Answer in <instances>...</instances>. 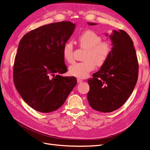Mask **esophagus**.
<instances>
[{"label":"esophagus","instance_id":"esophagus-1","mask_svg":"<svg viewBox=\"0 0 150 150\" xmlns=\"http://www.w3.org/2000/svg\"><path fill=\"white\" fill-rule=\"evenodd\" d=\"M77 82H78V83H81V82H83V80L80 78H78L77 79Z\"/></svg>","mask_w":150,"mask_h":150}]
</instances>
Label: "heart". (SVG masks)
<instances>
[{
    "mask_svg": "<svg viewBox=\"0 0 150 150\" xmlns=\"http://www.w3.org/2000/svg\"><path fill=\"white\" fill-rule=\"evenodd\" d=\"M81 47L86 49L84 61L74 63L69 67V74L78 78H85L90 72L95 69L96 64L103 65L110 56L111 48L109 42L102 41L101 38L95 32L88 30L81 34L78 38ZM73 45L66 42L62 47V54L64 60L69 63L74 61Z\"/></svg>",
    "mask_w": 150,
    "mask_h": 150,
    "instance_id": "b5f03b06",
    "label": "heart"
}]
</instances>
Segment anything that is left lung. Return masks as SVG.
<instances>
[{"instance_id": "1", "label": "left lung", "mask_w": 150, "mask_h": 150, "mask_svg": "<svg viewBox=\"0 0 150 150\" xmlns=\"http://www.w3.org/2000/svg\"><path fill=\"white\" fill-rule=\"evenodd\" d=\"M110 39L112 45L110 56L100 69L93 74V78L88 79L89 105L103 112L115 111L124 104L132 93L138 77L137 54L129 35L122 30H113Z\"/></svg>"}]
</instances>
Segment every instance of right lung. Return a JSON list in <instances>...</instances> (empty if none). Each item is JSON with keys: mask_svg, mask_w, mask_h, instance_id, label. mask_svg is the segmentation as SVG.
<instances>
[{"mask_svg": "<svg viewBox=\"0 0 150 150\" xmlns=\"http://www.w3.org/2000/svg\"><path fill=\"white\" fill-rule=\"evenodd\" d=\"M76 28L69 21L44 25L22 38L13 65V82L24 101L34 110L49 112L59 108L77 84L64 77L67 68L62 54Z\"/></svg>", "mask_w": 150, "mask_h": 150, "instance_id": "1", "label": "right lung"}]
</instances>
